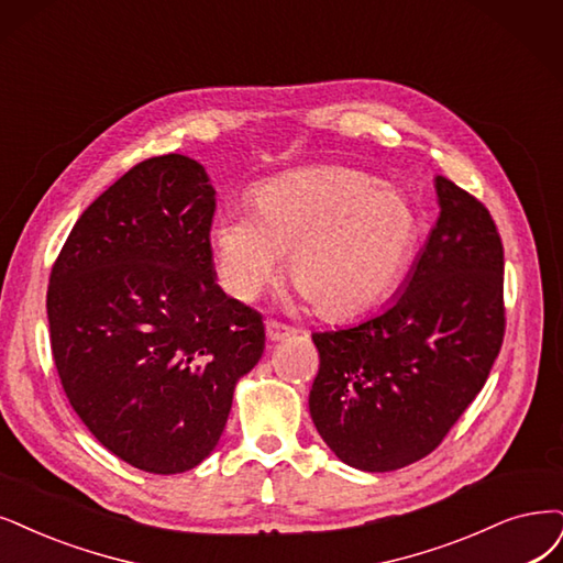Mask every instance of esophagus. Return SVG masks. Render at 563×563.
Segmentation results:
<instances>
[{
  "mask_svg": "<svg viewBox=\"0 0 563 563\" xmlns=\"http://www.w3.org/2000/svg\"><path fill=\"white\" fill-rule=\"evenodd\" d=\"M289 334H292V329H289L287 324H280V322H276V320H268V322H266V339H268L271 343L283 341V339L289 336Z\"/></svg>",
  "mask_w": 563,
  "mask_h": 563,
  "instance_id": "esophagus-1",
  "label": "esophagus"
}]
</instances>
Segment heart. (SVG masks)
<instances>
[{"instance_id": "1", "label": "heart", "mask_w": 563, "mask_h": 563, "mask_svg": "<svg viewBox=\"0 0 563 563\" xmlns=\"http://www.w3.org/2000/svg\"><path fill=\"white\" fill-rule=\"evenodd\" d=\"M420 216L394 187L347 166H313L257 187L253 213L213 222L222 287L247 301L289 253V280L322 318L347 320L378 306L406 274Z\"/></svg>"}]
</instances>
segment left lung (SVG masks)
<instances>
[{
	"label": "left lung",
	"mask_w": 563,
	"mask_h": 563,
	"mask_svg": "<svg viewBox=\"0 0 563 563\" xmlns=\"http://www.w3.org/2000/svg\"><path fill=\"white\" fill-rule=\"evenodd\" d=\"M439 220L401 295L355 327L316 331L308 408L339 460L397 471L441 445L504 343V245L487 208L435 176Z\"/></svg>",
	"instance_id": "left-lung-1"
}]
</instances>
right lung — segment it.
<instances>
[{
	"label": "right lung",
	"instance_id": "1",
	"mask_svg": "<svg viewBox=\"0 0 563 563\" xmlns=\"http://www.w3.org/2000/svg\"><path fill=\"white\" fill-rule=\"evenodd\" d=\"M216 190L185 155L151 157L99 195L51 271L62 387L95 439L145 473L199 466L264 352L257 310L216 283Z\"/></svg>",
	"mask_w": 563,
	"mask_h": 563
}]
</instances>
